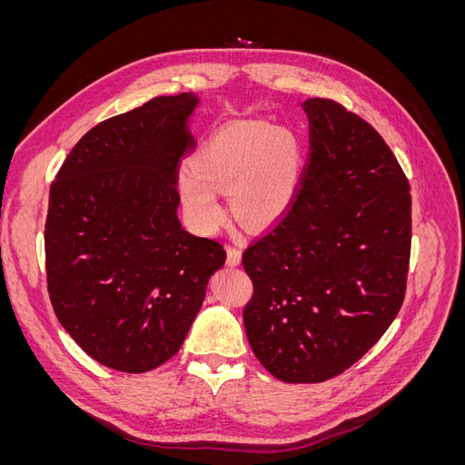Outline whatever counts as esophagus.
Wrapping results in <instances>:
<instances>
[{
	"instance_id": "1",
	"label": "esophagus",
	"mask_w": 465,
	"mask_h": 465,
	"mask_svg": "<svg viewBox=\"0 0 465 465\" xmlns=\"http://www.w3.org/2000/svg\"><path fill=\"white\" fill-rule=\"evenodd\" d=\"M241 260H242L241 248H238V246H229V248H227V263H229L231 267H236L238 263H241Z\"/></svg>"
}]
</instances>
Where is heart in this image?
I'll use <instances>...</instances> for the list:
<instances>
[{"label":"heart","instance_id":"1","mask_svg":"<svg viewBox=\"0 0 465 465\" xmlns=\"http://www.w3.org/2000/svg\"><path fill=\"white\" fill-rule=\"evenodd\" d=\"M299 143L291 132L263 120L219 130L178 174V190L198 231L217 229L224 211L215 188L229 190L234 213L250 224H270L285 215L299 182Z\"/></svg>","mask_w":465,"mask_h":465}]
</instances>
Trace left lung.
<instances>
[{
    "mask_svg": "<svg viewBox=\"0 0 465 465\" xmlns=\"http://www.w3.org/2000/svg\"><path fill=\"white\" fill-rule=\"evenodd\" d=\"M311 161L289 213L242 256L248 343L281 382L341 374L398 316L411 250L407 178L378 132L308 98Z\"/></svg>",
    "mask_w": 465,
    "mask_h": 465,
    "instance_id": "8db88e82",
    "label": "left lung"
}]
</instances>
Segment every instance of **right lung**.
<instances>
[{
    "label": "right lung",
    "instance_id": "1",
    "mask_svg": "<svg viewBox=\"0 0 465 465\" xmlns=\"http://www.w3.org/2000/svg\"><path fill=\"white\" fill-rule=\"evenodd\" d=\"M193 93L94 125L50 188L45 229L55 318L96 362L139 374L178 353L227 252L182 229L178 161Z\"/></svg>",
    "mask_w": 465,
    "mask_h": 465
}]
</instances>
